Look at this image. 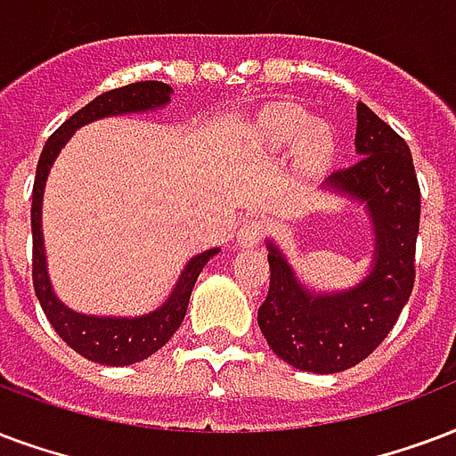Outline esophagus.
Listing matches in <instances>:
<instances>
[{
	"mask_svg": "<svg viewBox=\"0 0 456 456\" xmlns=\"http://www.w3.org/2000/svg\"><path fill=\"white\" fill-rule=\"evenodd\" d=\"M263 232H265V224H263V220H258V217H251V220H246L241 224L239 234H236V241H239V246H243V248H251V246H256V243L263 239Z\"/></svg>",
	"mask_w": 456,
	"mask_h": 456,
	"instance_id": "1",
	"label": "esophagus"
}]
</instances>
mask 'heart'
I'll return each instance as SVG.
<instances>
[{
    "mask_svg": "<svg viewBox=\"0 0 456 456\" xmlns=\"http://www.w3.org/2000/svg\"><path fill=\"white\" fill-rule=\"evenodd\" d=\"M260 134L273 145H287L297 141L298 162L304 167H322L337 148L335 128L328 121L311 119L297 102L270 104L260 114Z\"/></svg>",
    "mask_w": 456,
    "mask_h": 456,
    "instance_id": "b5f03b06",
    "label": "heart"
}]
</instances>
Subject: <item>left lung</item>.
<instances>
[{"instance_id":"obj_1","label":"left lung","mask_w":456,"mask_h":456,"mask_svg":"<svg viewBox=\"0 0 456 456\" xmlns=\"http://www.w3.org/2000/svg\"><path fill=\"white\" fill-rule=\"evenodd\" d=\"M356 165L330 174L322 189L366 208L373 258L359 284L318 291L267 239L270 289L258 308L260 332L282 361L308 373H342L380 346L413 289L421 189L404 138L356 104Z\"/></svg>"}]
</instances>
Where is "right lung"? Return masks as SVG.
I'll return each instance as SVG.
<instances>
[{"label": "right lung", "mask_w": 456, "mask_h": 456, "mask_svg": "<svg viewBox=\"0 0 456 456\" xmlns=\"http://www.w3.org/2000/svg\"><path fill=\"white\" fill-rule=\"evenodd\" d=\"M172 93L174 90L162 81H141L97 95L93 102L78 110L74 117H69L47 138L40 162H37V172H35L33 208H30L35 294H37V301L43 305L47 321L52 322V328L57 330V335L74 352H78L88 361L102 363V366H131V363L148 359L158 349H162L183 322L198 274L203 273L208 260L220 253V248H208V251L193 256L179 274V280L174 284V289L169 291V297L165 298V304L158 305L155 311L143 313V315H88V313H78L59 301V297L52 289L50 273H47L43 239L45 183H47V176H50V169L57 155L78 128L97 119H104V117H124V114L162 110L172 100Z\"/></svg>", "instance_id": "add662e5"}]
</instances>
